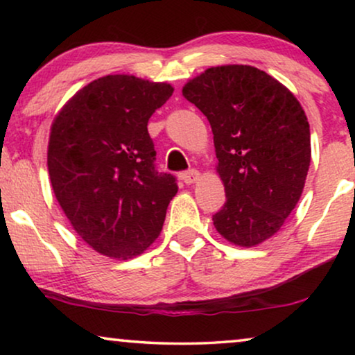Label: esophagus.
Returning a JSON list of instances; mask_svg holds the SVG:
<instances>
[{
	"instance_id": "esophagus-1",
	"label": "esophagus",
	"mask_w": 355,
	"mask_h": 355,
	"mask_svg": "<svg viewBox=\"0 0 355 355\" xmlns=\"http://www.w3.org/2000/svg\"><path fill=\"white\" fill-rule=\"evenodd\" d=\"M198 179V171L197 169H189V171H186V173H182V181L187 184H193Z\"/></svg>"
}]
</instances>
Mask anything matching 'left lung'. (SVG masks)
Instances as JSON below:
<instances>
[{
  "label": "left lung",
  "mask_w": 355,
  "mask_h": 355,
  "mask_svg": "<svg viewBox=\"0 0 355 355\" xmlns=\"http://www.w3.org/2000/svg\"><path fill=\"white\" fill-rule=\"evenodd\" d=\"M182 95L207 116L226 203L213 215L232 244L254 247L284 225L302 196L310 128L297 98L266 72L216 66L187 82Z\"/></svg>",
  "instance_id": "left-lung-1"
}]
</instances>
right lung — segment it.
<instances>
[{
  "mask_svg": "<svg viewBox=\"0 0 355 355\" xmlns=\"http://www.w3.org/2000/svg\"><path fill=\"white\" fill-rule=\"evenodd\" d=\"M174 89L134 76H105L80 89L53 121L48 171L77 234L111 259H134L162 231L178 192L155 166L150 116Z\"/></svg>",
  "mask_w": 355,
  "mask_h": 355,
  "instance_id": "right-lung-1",
  "label": "right lung"
}]
</instances>
